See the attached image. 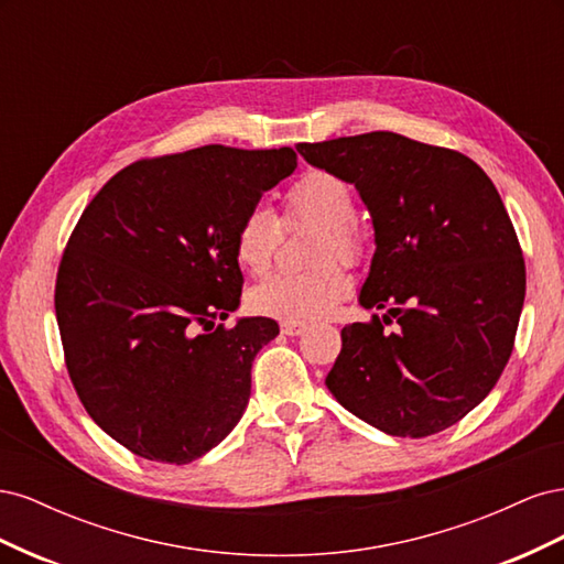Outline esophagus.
<instances>
[{"label":"esophagus","mask_w":564,"mask_h":564,"mask_svg":"<svg viewBox=\"0 0 564 564\" xmlns=\"http://www.w3.org/2000/svg\"><path fill=\"white\" fill-rule=\"evenodd\" d=\"M282 334H286V336H301V334H305V324H296V322H282Z\"/></svg>","instance_id":"34e87169"}]
</instances>
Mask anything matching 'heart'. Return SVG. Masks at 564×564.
Masks as SVG:
<instances>
[{
	"label": "heart",
	"mask_w": 564,
	"mask_h": 564,
	"mask_svg": "<svg viewBox=\"0 0 564 564\" xmlns=\"http://www.w3.org/2000/svg\"><path fill=\"white\" fill-rule=\"evenodd\" d=\"M286 220H305L324 228L319 263L340 259L355 263L362 253V240L355 230L357 204L352 187L334 174L311 172L301 176L286 193ZM282 240V224L268 207L256 204L235 230V259L251 275H263L275 261ZM350 294L346 270L329 263L313 272H280L251 289L249 305L259 315L308 324L329 317L336 305Z\"/></svg>",
	"instance_id": "heart-1"
}]
</instances>
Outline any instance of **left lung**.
<instances>
[{"instance_id": "8db88e82", "label": "left lung", "mask_w": 564, "mask_h": 564, "mask_svg": "<svg viewBox=\"0 0 564 564\" xmlns=\"http://www.w3.org/2000/svg\"><path fill=\"white\" fill-rule=\"evenodd\" d=\"M303 160L352 183L373 245L362 308L401 327L352 322L327 388L388 435L449 429L497 386L524 303V261L497 187L470 158L392 131L299 143Z\"/></svg>"}]
</instances>
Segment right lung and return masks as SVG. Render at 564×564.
Listing matches in <instances>:
<instances>
[{"label": "right lung", "instance_id": "1", "mask_svg": "<svg viewBox=\"0 0 564 564\" xmlns=\"http://www.w3.org/2000/svg\"><path fill=\"white\" fill-rule=\"evenodd\" d=\"M296 160L292 148L202 145L129 164L84 209L56 319L84 409L129 452L191 464L242 419L253 357L280 327L216 317L240 308L237 224Z\"/></svg>", "mask_w": 564, "mask_h": 564}]
</instances>
